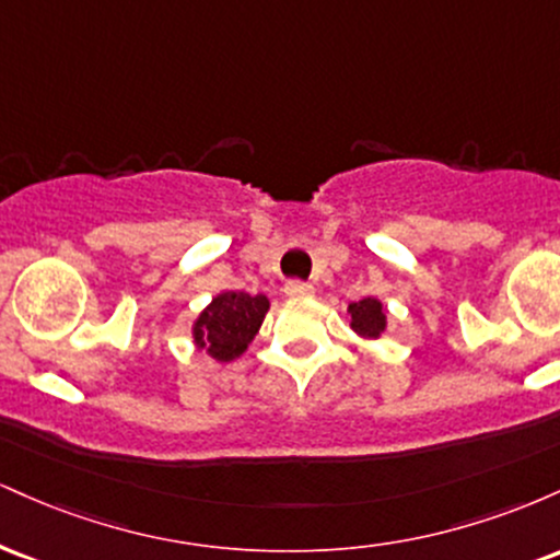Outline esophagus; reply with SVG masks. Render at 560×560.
I'll return each mask as SVG.
<instances>
[{
  "label": "esophagus",
  "instance_id": "obj_1",
  "mask_svg": "<svg viewBox=\"0 0 560 560\" xmlns=\"http://www.w3.org/2000/svg\"><path fill=\"white\" fill-rule=\"evenodd\" d=\"M284 294H287V298H311V294H313V287L307 284V281L289 279L287 284H284Z\"/></svg>",
  "mask_w": 560,
  "mask_h": 560
}]
</instances>
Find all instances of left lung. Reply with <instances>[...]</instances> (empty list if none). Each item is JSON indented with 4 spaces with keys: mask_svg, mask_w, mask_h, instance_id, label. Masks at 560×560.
<instances>
[{
    "mask_svg": "<svg viewBox=\"0 0 560 560\" xmlns=\"http://www.w3.org/2000/svg\"><path fill=\"white\" fill-rule=\"evenodd\" d=\"M352 316V329H355L361 337H378L387 326V318H384L382 302L374 298H363L361 302H352L350 305Z\"/></svg>",
    "mask_w": 560,
    "mask_h": 560,
    "instance_id": "left-lung-1",
    "label": "left lung"
}]
</instances>
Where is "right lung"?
Masks as SVG:
<instances>
[{
	"label": "right lung",
	"mask_w": 560,
	"mask_h": 560,
	"mask_svg": "<svg viewBox=\"0 0 560 560\" xmlns=\"http://www.w3.org/2000/svg\"><path fill=\"white\" fill-rule=\"evenodd\" d=\"M268 313L266 294L223 292L210 302L208 311L197 318L195 342L199 350L226 363L240 358L258 334Z\"/></svg>",
	"instance_id": "add662e5"
}]
</instances>
